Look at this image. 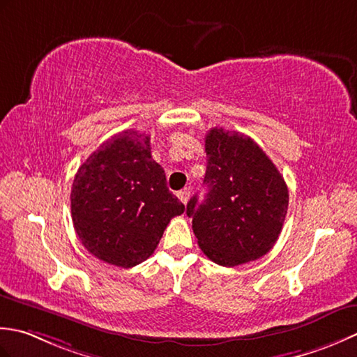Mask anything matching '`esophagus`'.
Returning a JSON list of instances; mask_svg holds the SVG:
<instances>
[{
    "label": "esophagus",
    "instance_id": "obj_1",
    "mask_svg": "<svg viewBox=\"0 0 357 357\" xmlns=\"http://www.w3.org/2000/svg\"><path fill=\"white\" fill-rule=\"evenodd\" d=\"M189 197H191V191H189V189H183V191L178 192V199L181 203H183V205H186Z\"/></svg>",
    "mask_w": 357,
    "mask_h": 357
}]
</instances>
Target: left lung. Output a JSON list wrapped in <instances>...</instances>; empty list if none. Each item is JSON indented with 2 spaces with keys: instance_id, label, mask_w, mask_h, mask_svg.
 <instances>
[{
  "instance_id": "8db88e82",
  "label": "left lung",
  "mask_w": 357,
  "mask_h": 357,
  "mask_svg": "<svg viewBox=\"0 0 357 357\" xmlns=\"http://www.w3.org/2000/svg\"><path fill=\"white\" fill-rule=\"evenodd\" d=\"M205 151L208 192L202 203L194 195L186 205L199 246L222 266L257 260L273 248L285 222V180L264 149L236 130L209 129Z\"/></svg>"
}]
</instances>
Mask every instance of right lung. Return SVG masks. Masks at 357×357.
<instances>
[{"label": "right lung", "mask_w": 357, "mask_h": 357, "mask_svg": "<svg viewBox=\"0 0 357 357\" xmlns=\"http://www.w3.org/2000/svg\"><path fill=\"white\" fill-rule=\"evenodd\" d=\"M185 205L151 155V137L128 129L106 140L79 166L70 191L77 234L92 256L132 268L155 251Z\"/></svg>", "instance_id": "right-lung-1"}]
</instances>
